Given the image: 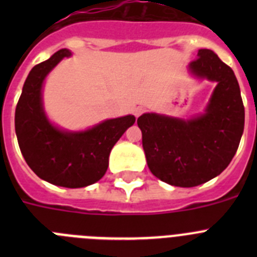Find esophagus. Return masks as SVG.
<instances>
[{"instance_id":"1","label":"esophagus","mask_w":257,"mask_h":257,"mask_svg":"<svg viewBox=\"0 0 257 257\" xmlns=\"http://www.w3.org/2000/svg\"><path fill=\"white\" fill-rule=\"evenodd\" d=\"M144 112H145V109L143 108V106H138V108H135V110H134V114H135V117L138 118L140 117Z\"/></svg>"}]
</instances>
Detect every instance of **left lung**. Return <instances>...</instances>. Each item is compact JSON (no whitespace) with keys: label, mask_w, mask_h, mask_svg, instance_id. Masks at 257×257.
<instances>
[{"label":"left lung","mask_w":257,"mask_h":257,"mask_svg":"<svg viewBox=\"0 0 257 257\" xmlns=\"http://www.w3.org/2000/svg\"><path fill=\"white\" fill-rule=\"evenodd\" d=\"M189 64L194 76L217 82L205 113L180 119L156 113L138 118L147 163L160 180L197 187L221 174L233 160L244 127V106L234 72L207 49Z\"/></svg>","instance_id":"1"}]
</instances>
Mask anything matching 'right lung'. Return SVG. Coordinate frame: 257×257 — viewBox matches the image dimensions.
Listing matches in <instances>:
<instances>
[{
  "label": "right lung",
  "instance_id": "add662e5",
  "mask_svg": "<svg viewBox=\"0 0 257 257\" xmlns=\"http://www.w3.org/2000/svg\"><path fill=\"white\" fill-rule=\"evenodd\" d=\"M67 56L69 50H59L32 68L15 109V131L23 157L38 178L58 187L83 188L103 178L109 153L135 123V117L106 119L81 133L50 123L42 106V85L50 70Z\"/></svg>",
  "mask_w": 257,
  "mask_h": 257
}]
</instances>
